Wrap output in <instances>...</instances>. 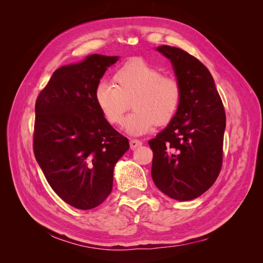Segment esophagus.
<instances>
[{
	"label": "esophagus",
	"mask_w": 263,
	"mask_h": 263,
	"mask_svg": "<svg viewBox=\"0 0 263 263\" xmlns=\"http://www.w3.org/2000/svg\"><path fill=\"white\" fill-rule=\"evenodd\" d=\"M129 145H130L132 149H136V148H138L139 146L142 145V142L140 140H138V139H130Z\"/></svg>",
	"instance_id": "1"
}]
</instances>
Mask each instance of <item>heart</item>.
Segmentation results:
<instances>
[{"mask_svg":"<svg viewBox=\"0 0 263 263\" xmlns=\"http://www.w3.org/2000/svg\"><path fill=\"white\" fill-rule=\"evenodd\" d=\"M113 83L100 82L94 100L105 121L121 126L129 108L134 112L125 122L126 132L139 136L156 125L169 124L176 116L182 100V86L173 76L141 58H134L119 67L113 74Z\"/></svg>","mask_w":263,"mask_h":263,"instance_id":"heart-1","label":"heart"}]
</instances>
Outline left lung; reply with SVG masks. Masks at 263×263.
<instances>
[{"instance_id": "1", "label": "left lung", "mask_w": 263, "mask_h": 263, "mask_svg": "<svg viewBox=\"0 0 263 263\" xmlns=\"http://www.w3.org/2000/svg\"><path fill=\"white\" fill-rule=\"evenodd\" d=\"M157 50L171 60L182 100L170 124L148 141L154 153L151 177L165 195L190 201L206 192L219 176L225 109L211 72L200 60L177 47Z\"/></svg>"}]
</instances>
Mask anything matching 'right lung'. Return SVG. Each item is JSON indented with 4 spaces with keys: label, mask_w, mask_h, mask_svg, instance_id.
I'll list each match as a JSON object with an SVG mask.
<instances>
[{
    "label": "right lung",
    "mask_w": 263,
    "mask_h": 263,
    "mask_svg": "<svg viewBox=\"0 0 263 263\" xmlns=\"http://www.w3.org/2000/svg\"><path fill=\"white\" fill-rule=\"evenodd\" d=\"M118 57L91 54L52 73L35 104L33 149L46 180L62 201L92 210L112 192L114 165L128 139L101 114L95 87Z\"/></svg>",
    "instance_id": "right-lung-1"
}]
</instances>
